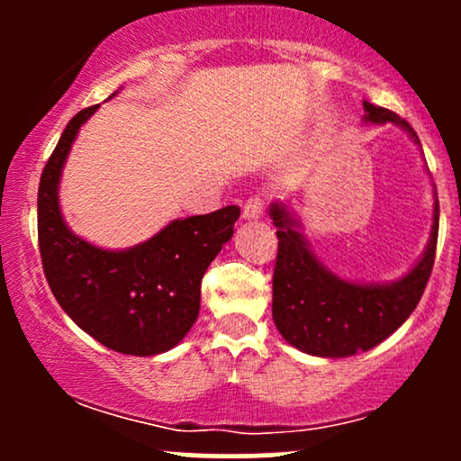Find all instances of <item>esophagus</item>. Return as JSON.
<instances>
[{
  "mask_svg": "<svg viewBox=\"0 0 461 461\" xmlns=\"http://www.w3.org/2000/svg\"><path fill=\"white\" fill-rule=\"evenodd\" d=\"M264 203H267V199H264L262 194H251V197L245 201V205H242V216H245V219H260L264 212Z\"/></svg>",
  "mask_w": 461,
  "mask_h": 461,
  "instance_id": "obj_1",
  "label": "esophagus"
}]
</instances>
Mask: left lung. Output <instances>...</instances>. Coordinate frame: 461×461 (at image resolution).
<instances>
[{"label":"left lung","instance_id":"1","mask_svg":"<svg viewBox=\"0 0 461 461\" xmlns=\"http://www.w3.org/2000/svg\"><path fill=\"white\" fill-rule=\"evenodd\" d=\"M370 123H396L416 131L393 110L364 102ZM438 216L433 212L429 245L420 262L403 279L385 285L353 284L336 277L316 260L297 223L282 203L271 205L277 227V260L273 271V321L285 340L299 351L321 357H348L377 347L399 330L416 310L431 277L438 245Z\"/></svg>","mask_w":461,"mask_h":461}]
</instances>
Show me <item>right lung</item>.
<instances>
[{
    "label": "right lung",
    "instance_id": "right-lung-1",
    "mask_svg": "<svg viewBox=\"0 0 461 461\" xmlns=\"http://www.w3.org/2000/svg\"><path fill=\"white\" fill-rule=\"evenodd\" d=\"M97 108L68 121L41 176V260L56 301L79 330L125 356H156L176 347L197 321L201 279L234 236L240 208L177 219L125 251L82 240L62 219L58 184L77 130Z\"/></svg>",
    "mask_w": 461,
    "mask_h": 461
}]
</instances>
